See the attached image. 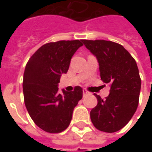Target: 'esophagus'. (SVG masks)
Wrapping results in <instances>:
<instances>
[{
  "instance_id": "obj_1",
  "label": "esophagus",
  "mask_w": 152,
  "mask_h": 152,
  "mask_svg": "<svg viewBox=\"0 0 152 152\" xmlns=\"http://www.w3.org/2000/svg\"><path fill=\"white\" fill-rule=\"evenodd\" d=\"M88 94H90V93L87 90V89H83V95L86 96V95H88Z\"/></svg>"
}]
</instances>
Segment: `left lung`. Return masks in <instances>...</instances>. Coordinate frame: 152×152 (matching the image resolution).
Instances as JSON below:
<instances>
[{"instance_id": "obj_1", "label": "left lung", "mask_w": 152, "mask_h": 152, "mask_svg": "<svg viewBox=\"0 0 152 152\" xmlns=\"http://www.w3.org/2000/svg\"><path fill=\"white\" fill-rule=\"evenodd\" d=\"M99 63L103 83L110 84L105 99L94 94L98 104L90 112L93 124L99 130L114 133L128 124L137 110L141 78L136 61L121 45L104 40H81Z\"/></svg>"}]
</instances>
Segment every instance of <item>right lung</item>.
Masks as SVG:
<instances>
[{"mask_svg":"<svg viewBox=\"0 0 152 152\" xmlns=\"http://www.w3.org/2000/svg\"><path fill=\"white\" fill-rule=\"evenodd\" d=\"M81 40H58L40 47L29 58L23 80L24 103L34 123L42 130L58 134L69 126L73 110L83 91L76 86L73 91L58 92V84L69 68L71 58Z\"/></svg>","mask_w":152,"mask_h":152,"instance_id":"add662e5","label":"right lung"}]
</instances>
